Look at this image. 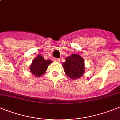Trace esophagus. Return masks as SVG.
Instances as JSON below:
<instances>
[{"mask_svg": "<svg viewBox=\"0 0 120 120\" xmlns=\"http://www.w3.org/2000/svg\"><path fill=\"white\" fill-rule=\"evenodd\" d=\"M54 61H56V62H60V60L59 59H58V58H54V59H53Z\"/></svg>", "mask_w": 120, "mask_h": 120, "instance_id": "34e87169", "label": "esophagus"}]
</instances>
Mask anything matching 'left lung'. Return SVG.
<instances>
[{
	"label": "left lung",
	"instance_id": "left-lung-1",
	"mask_svg": "<svg viewBox=\"0 0 120 120\" xmlns=\"http://www.w3.org/2000/svg\"><path fill=\"white\" fill-rule=\"evenodd\" d=\"M63 67L67 76L72 79L81 77L84 73V59L78 54H72L66 58Z\"/></svg>",
	"mask_w": 120,
	"mask_h": 120
}]
</instances>
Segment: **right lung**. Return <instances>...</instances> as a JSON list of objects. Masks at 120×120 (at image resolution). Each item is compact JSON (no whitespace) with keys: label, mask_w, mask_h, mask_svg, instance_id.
I'll list each match as a JSON object with an SVG mask.
<instances>
[{"label":"right lung","mask_w":120,"mask_h":120,"mask_svg":"<svg viewBox=\"0 0 120 120\" xmlns=\"http://www.w3.org/2000/svg\"><path fill=\"white\" fill-rule=\"evenodd\" d=\"M51 63H52L51 60H45L41 55H38L32 61L30 66V72L36 76H41L45 73Z\"/></svg>","instance_id":"obj_1"}]
</instances>
